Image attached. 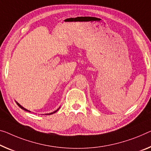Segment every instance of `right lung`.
Segmentation results:
<instances>
[{
    "mask_svg": "<svg viewBox=\"0 0 151 151\" xmlns=\"http://www.w3.org/2000/svg\"><path fill=\"white\" fill-rule=\"evenodd\" d=\"M15 103H17V105L18 106H19V107H20L21 109H23V110H25V111H28V112H31V111H29V110H27V109H25V108L24 107V106H22V105H20V104H19V103H18L17 101H15ZM59 109H60V106H59V108H58V109H57V110H55V111H53V112H52V113H46V114H45V115H52V114H53V113H56V112H57V111L58 110H59Z\"/></svg>",
    "mask_w": 151,
    "mask_h": 151,
    "instance_id": "obj_1",
    "label": "right lung"
}]
</instances>
